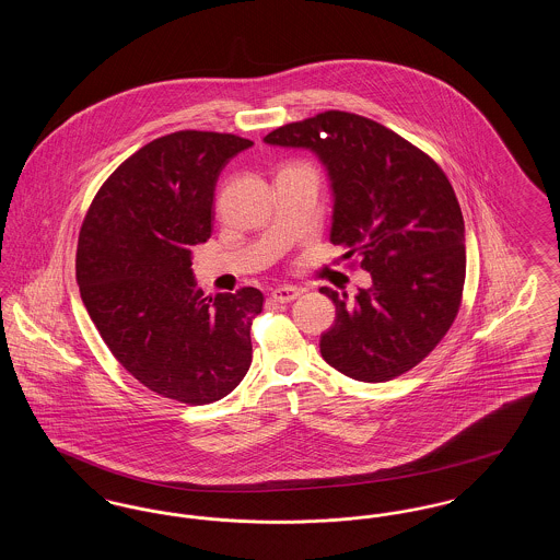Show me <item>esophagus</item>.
<instances>
[{"label":"esophagus","instance_id":"34e87169","mask_svg":"<svg viewBox=\"0 0 560 560\" xmlns=\"http://www.w3.org/2000/svg\"><path fill=\"white\" fill-rule=\"evenodd\" d=\"M270 295H272V300H275V302L285 304V302H292V300H295V298L300 295V290H298V288H292V285H281V288H275Z\"/></svg>","mask_w":560,"mask_h":560}]
</instances>
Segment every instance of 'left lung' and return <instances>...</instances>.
Instances as JSON below:
<instances>
[{"label":"left lung","instance_id":"obj_1","mask_svg":"<svg viewBox=\"0 0 560 560\" xmlns=\"http://www.w3.org/2000/svg\"><path fill=\"white\" fill-rule=\"evenodd\" d=\"M265 142L320 161L334 195L329 241L372 275L352 300L320 288L336 304L320 357L359 382L409 372L447 334L462 300L464 218L447 176L399 133L345 110L288 124Z\"/></svg>","mask_w":560,"mask_h":560}]
</instances>
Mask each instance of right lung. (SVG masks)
Here are the masks:
<instances>
[{"label": "right lung", "mask_w": 560, "mask_h": 560, "mask_svg": "<svg viewBox=\"0 0 560 560\" xmlns=\"http://www.w3.org/2000/svg\"><path fill=\"white\" fill-rule=\"evenodd\" d=\"M252 144L235 133L161 136L108 176L81 224L83 306L115 359L161 397L220 400L252 365L265 295L206 298L190 268V247L212 235L218 176Z\"/></svg>", "instance_id": "1"}]
</instances>
